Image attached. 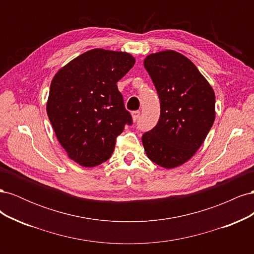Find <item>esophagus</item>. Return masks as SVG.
<instances>
[{
  "label": "esophagus",
  "mask_w": 254,
  "mask_h": 254,
  "mask_svg": "<svg viewBox=\"0 0 254 254\" xmlns=\"http://www.w3.org/2000/svg\"><path fill=\"white\" fill-rule=\"evenodd\" d=\"M140 114H141V112H140L139 110L133 111V112H132V118H133V121H136L137 119H139V118H140Z\"/></svg>",
  "instance_id": "obj_1"
}]
</instances>
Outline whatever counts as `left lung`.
<instances>
[{"label":"left lung","mask_w":254,"mask_h":254,"mask_svg":"<svg viewBox=\"0 0 254 254\" xmlns=\"http://www.w3.org/2000/svg\"><path fill=\"white\" fill-rule=\"evenodd\" d=\"M144 66L160 99L158 124L142 135L147 157L173 168L199 149L215 120L212 87L186 56L164 51L146 57Z\"/></svg>","instance_id":"1"}]
</instances>
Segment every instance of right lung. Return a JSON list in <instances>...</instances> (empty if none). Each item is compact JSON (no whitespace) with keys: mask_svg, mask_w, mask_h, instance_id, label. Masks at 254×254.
<instances>
[{"mask_svg":"<svg viewBox=\"0 0 254 254\" xmlns=\"http://www.w3.org/2000/svg\"><path fill=\"white\" fill-rule=\"evenodd\" d=\"M134 63L130 54L94 49L54 76L47 111L59 143L75 162L86 167L105 162L125 125H132L117 82Z\"/></svg>","mask_w":254,"mask_h":254,"instance_id":"right-lung-1","label":"right lung"}]
</instances>
